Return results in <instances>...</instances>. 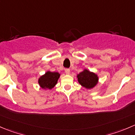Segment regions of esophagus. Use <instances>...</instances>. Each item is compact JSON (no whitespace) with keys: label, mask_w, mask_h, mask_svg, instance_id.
<instances>
[{"label":"esophagus","mask_w":135,"mask_h":135,"mask_svg":"<svg viewBox=\"0 0 135 135\" xmlns=\"http://www.w3.org/2000/svg\"><path fill=\"white\" fill-rule=\"evenodd\" d=\"M70 73V70L69 69H65V73H66V74H69Z\"/></svg>","instance_id":"obj_1"}]
</instances>
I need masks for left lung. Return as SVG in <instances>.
<instances>
[{"label": "left lung", "mask_w": 135, "mask_h": 135, "mask_svg": "<svg viewBox=\"0 0 135 135\" xmlns=\"http://www.w3.org/2000/svg\"><path fill=\"white\" fill-rule=\"evenodd\" d=\"M79 83L86 88H92L95 86L98 80V78L94 73H91L88 70L81 72L77 76Z\"/></svg>", "instance_id": "obj_1"}]
</instances>
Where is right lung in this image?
Listing matches in <instances>:
<instances>
[{
	"label": "right lung",
	"instance_id": "obj_1",
	"mask_svg": "<svg viewBox=\"0 0 135 135\" xmlns=\"http://www.w3.org/2000/svg\"><path fill=\"white\" fill-rule=\"evenodd\" d=\"M59 76L60 74L58 73L48 71L44 76L40 77L39 84L42 88L51 89L55 86Z\"/></svg>",
	"mask_w": 135,
	"mask_h": 135
}]
</instances>
